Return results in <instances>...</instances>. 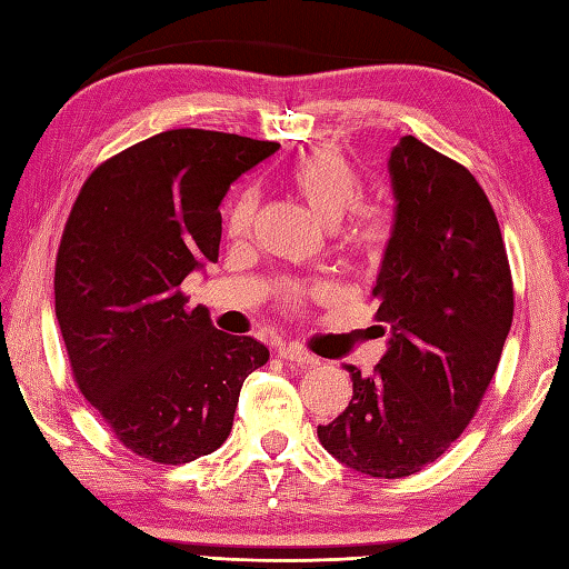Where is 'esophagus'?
Masks as SVG:
<instances>
[{"instance_id":"esophagus-1","label":"esophagus","mask_w":569,"mask_h":569,"mask_svg":"<svg viewBox=\"0 0 569 569\" xmlns=\"http://www.w3.org/2000/svg\"><path fill=\"white\" fill-rule=\"evenodd\" d=\"M278 358H283L286 362H293V365H300V367L318 365L316 355L306 352L303 348H298V345H278Z\"/></svg>"}]
</instances>
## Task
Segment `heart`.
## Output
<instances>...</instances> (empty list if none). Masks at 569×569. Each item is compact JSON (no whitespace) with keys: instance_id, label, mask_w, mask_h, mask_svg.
I'll list each match as a JSON object with an SVG mask.
<instances>
[{"instance_id":"heart-1","label":"heart","mask_w":569,"mask_h":569,"mask_svg":"<svg viewBox=\"0 0 569 569\" xmlns=\"http://www.w3.org/2000/svg\"><path fill=\"white\" fill-rule=\"evenodd\" d=\"M288 184L326 224H338L348 214L340 233L342 247L348 251L377 256L387 247L389 233H392L387 211L370 202H358L362 194V172L340 150L320 144V148L306 152L288 170ZM256 207H259V199L251 189L233 199L227 214L229 237L239 239L249 233ZM288 296L298 300L300 291H291Z\"/></svg>"}]
</instances>
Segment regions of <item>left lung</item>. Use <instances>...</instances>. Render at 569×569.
Here are the masks:
<instances>
[{
  "label": "left lung",
  "mask_w": 569,
  "mask_h": 569,
  "mask_svg": "<svg viewBox=\"0 0 569 569\" xmlns=\"http://www.w3.org/2000/svg\"><path fill=\"white\" fill-rule=\"evenodd\" d=\"M387 167L397 207L372 296L392 338L372 377L345 365L352 399L318 439L352 471L405 478L473 419L513 322V278L496 211L463 164L405 136Z\"/></svg>",
  "instance_id": "1"
}]
</instances>
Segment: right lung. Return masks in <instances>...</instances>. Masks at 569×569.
I'll return each mask as SVG.
<instances>
[{
  "label": "right lung",
  "mask_w": 569,
  "mask_h": 569,
  "mask_svg": "<svg viewBox=\"0 0 569 569\" xmlns=\"http://www.w3.org/2000/svg\"><path fill=\"white\" fill-rule=\"evenodd\" d=\"M281 148L180 128L98 164L56 253V318L76 385L116 439L154 463L227 441L247 377L269 348L187 308L184 278L219 259L229 187Z\"/></svg>",
  "instance_id": "add662e5"
}]
</instances>
